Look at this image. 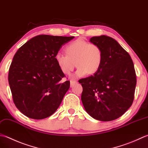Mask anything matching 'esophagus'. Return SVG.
I'll return each instance as SVG.
<instances>
[{
	"mask_svg": "<svg viewBox=\"0 0 148 148\" xmlns=\"http://www.w3.org/2000/svg\"><path fill=\"white\" fill-rule=\"evenodd\" d=\"M70 83H71V87H72V86H73L75 85V84L77 83V82H76V81H74V80H71Z\"/></svg>",
	"mask_w": 148,
	"mask_h": 148,
	"instance_id": "obj_1",
	"label": "esophagus"
}]
</instances>
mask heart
<instances>
[{
	"instance_id": "heart-1",
	"label": "heart",
	"mask_w": 148,
	"mask_h": 148,
	"mask_svg": "<svg viewBox=\"0 0 148 148\" xmlns=\"http://www.w3.org/2000/svg\"><path fill=\"white\" fill-rule=\"evenodd\" d=\"M65 51L66 55L56 53L55 60L60 71L65 74H70L76 64L78 68L72 76L73 78L83 76L87 73L95 74L102 64L103 55L99 46L82 38L69 43Z\"/></svg>"
}]
</instances>
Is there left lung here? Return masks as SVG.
<instances>
[{
    "mask_svg": "<svg viewBox=\"0 0 148 148\" xmlns=\"http://www.w3.org/2000/svg\"><path fill=\"white\" fill-rule=\"evenodd\" d=\"M90 42L103 51L100 69L93 76L79 79L82 101L95 119L110 121L120 117L132 106L137 83L133 61L128 52L110 36H93Z\"/></svg>",
    "mask_w": 148,
    "mask_h": 148,
    "instance_id": "1",
    "label": "left lung"
}]
</instances>
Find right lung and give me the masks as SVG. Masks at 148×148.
I'll return each mask as SVG.
<instances>
[{"label":"right lung","instance_id":"obj_1","mask_svg":"<svg viewBox=\"0 0 148 148\" xmlns=\"http://www.w3.org/2000/svg\"><path fill=\"white\" fill-rule=\"evenodd\" d=\"M74 38L38 35L14 54L8 82L14 105L25 116L43 119L58 108L70 82H60L65 74L58 66L55 55Z\"/></svg>","mask_w":148,"mask_h":148}]
</instances>
